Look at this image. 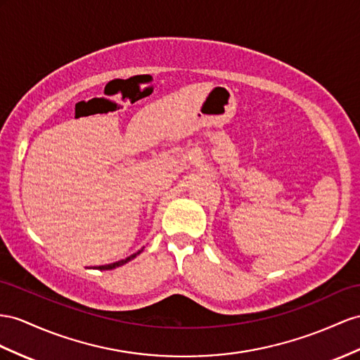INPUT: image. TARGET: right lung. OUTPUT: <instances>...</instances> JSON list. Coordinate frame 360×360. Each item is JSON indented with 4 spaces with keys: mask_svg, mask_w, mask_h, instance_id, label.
I'll return each instance as SVG.
<instances>
[{
    "mask_svg": "<svg viewBox=\"0 0 360 360\" xmlns=\"http://www.w3.org/2000/svg\"><path fill=\"white\" fill-rule=\"evenodd\" d=\"M141 251L143 250H140L138 252H135V254H132V255H129L127 259H124V260H120V262H115V263H110V264H105V266H98L97 269H100V271H109V269H115V268H118V266H123V264H126L127 262H131V260H134L135 257L138 255V254H141Z\"/></svg>",
    "mask_w": 360,
    "mask_h": 360,
    "instance_id": "add662e5",
    "label": "right lung"
}]
</instances>
